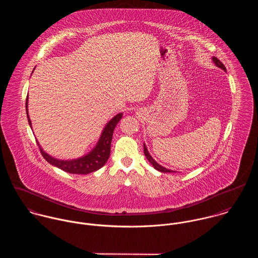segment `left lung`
I'll use <instances>...</instances> for the list:
<instances>
[{
  "instance_id": "left-lung-1",
  "label": "left lung",
  "mask_w": 258,
  "mask_h": 258,
  "mask_svg": "<svg viewBox=\"0 0 258 258\" xmlns=\"http://www.w3.org/2000/svg\"><path fill=\"white\" fill-rule=\"evenodd\" d=\"M212 59H213V62L216 64V67H218L219 69H221L223 72H226L225 67L221 63V61L220 59H218L216 56H213V57H212ZM144 154H145V156H146L148 161L152 164V166L154 167V169H156L157 171H159V172H161V173H174V172H175V171L169 170V169H167V168H165V167L161 166L160 164H158V163L155 161V159H153V158H152V156L150 155V153H149V151H148V149L147 147H146V145H145V143H144Z\"/></svg>"
}]
</instances>
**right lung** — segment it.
Wrapping results in <instances>:
<instances>
[{"label":"right lung","mask_w":258,"mask_h":258,"mask_svg":"<svg viewBox=\"0 0 258 258\" xmlns=\"http://www.w3.org/2000/svg\"><path fill=\"white\" fill-rule=\"evenodd\" d=\"M34 71H35V69H34ZM34 71H33V73H34ZM28 105H29V96L27 97V100H26V111H27V116H28V121H29L30 127L33 130L32 121H31V118L29 115ZM122 116H123V113L121 112L110 119L106 123L105 127L103 128L101 135L94 148L87 154H85L81 157H78L76 159L61 160V159L54 158V157L50 156L49 154H47L45 151H43V149L39 145V143L37 140V145L39 147L41 155L50 165L57 167L64 172H68L71 174H79V175H86V174L95 172V171L99 170L100 168H102L106 164V162L110 156L112 135H113L116 125L121 120Z\"/></svg>","instance_id":"1"}]
</instances>
